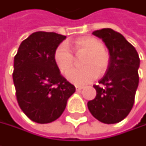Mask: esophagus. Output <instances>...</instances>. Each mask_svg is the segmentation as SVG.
I'll return each mask as SVG.
<instances>
[{
    "mask_svg": "<svg viewBox=\"0 0 146 146\" xmlns=\"http://www.w3.org/2000/svg\"><path fill=\"white\" fill-rule=\"evenodd\" d=\"M83 88H84L83 86H76V91H81Z\"/></svg>",
    "mask_w": 146,
    "mask_h": 146,
    "instance_id": "1",
    "label": "esophagus"
}]
</instances>
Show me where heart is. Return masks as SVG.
I'll return each instance as SVG.
<instances>
[{
	"instance_id": "b5f03b06",
	"label": "heart",
	"mask_w": 146,
	"mask_h": 146,
	"mask_svg": "<svg viewBox=\"0 0 146 146\" xmlns=\"http://www.w3.org/2000/svg\"><path fill=\"white\" fill-rule=\"evenodd\" d=\"M71 48L76 56L86 54L82 61V68L73 70L70 73V80L77 85H83L94 81L98 75H104L110 64L111 57L103 43L93 37H82L73 41ZM54 62L61 73L68 76L75 64V57L69 45L60 44L54 50Z\"/></svg>"
}]
</instances>
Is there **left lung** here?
Returning a JSON list of instances; mask_svg holds the SVG:
<instances>
[{
	"label": "left lung",
	"instance_id": "8db88e82",
	"mask_svg": "<svg viewBox=\"0 0 146 146\" xmlns=\"http://www.w3.org/2000/svg\"><path fill=\"white\" fill-rule=\"evenodd\" d=\"M108 47L111 61L99 84L94 85L96 96L88 108L96 119L114 124L124 119L132 110L139 85V57L136 49L122 34L110 28L93 32Z\"/></svg>",
	"mask_w": 146,
	"mask_h": 146
}]
</instances>
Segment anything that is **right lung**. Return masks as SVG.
Masks as SVG:
<instances>
[{
	"instance_id": "1",
	"label": "right lung",
	"mask_w": 146,
	"mask_h": 146,
	"mask_svg": "<svg viewBox=\"0 0 146 146\" xmlns=\"http://www.w3.org/2000/svg\"><path fill=\"white\" fill-rule=\"evenodd\" d=\"M66 36L36 32L23 40L14 57L13 80L24 113L39 124L50 123L64 113L76 91L59 71L53 53Z\"/></svg>"
}]
</instances>
